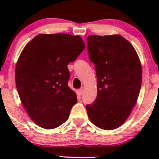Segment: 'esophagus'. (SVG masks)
Returning <instances> with one entry per match:
<instances>
[{
  "instance_id": "1",
  "label": "esophagus",
  "mask_w": 159,
  "mask_h": 159,
  "mask_svg": "<svg viewBox=\"0 0 159 159\" xmlns=\"http://www.w3.org/2000/svg\"><path fill=\"white\" fill-rule=\"evenodd\" d=\"M82 93H83V88H82L81 89H79V90H77V93L79 95H82Z\"/></svg>"
}]
</instances>
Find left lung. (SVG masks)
<instances>
[{
    "label": "left lung",
    "mask_w": 159,
    "mask_h": 159,
    "mask_svg": "<svg viewBox=\"0 0 159 159\" xmlns=\"http://www.w3.org/2000/svg\"><path fill=\"white\" fill-rule=\"evenodd\" d=\"M87 43L98 83L97 98L86 106L88 117L101 129H115L127 120L138 100L142 84L140 58L120 34L90 35Z\"/></svg>",
    "instance_id": "1"
}]
</instances>
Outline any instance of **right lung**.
I'll return each mask as SVG.
<instances>
[{
    "label": "right lung",
    "instance_id": "add662e5",
    "mask_svg": "<svg viewBox=\"0 0 159 159\" xmlns=\"http://www.w3.org/2000/svg\"><path fill=\"white\" fill-rule=\"evenodd\" d=\"M81 37L40 34L28 43L16 65L19 98L32 120L39 127L54 129L69 118L77 94L68 86V65L84 49Z\"/></svg>",
    "mask_w": 159,
    "mask_h": 159
}]
</instances>
